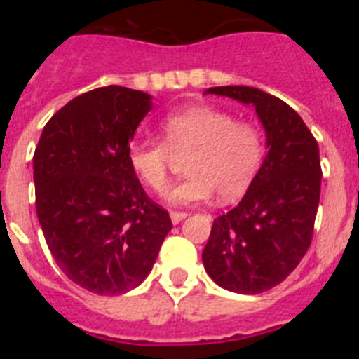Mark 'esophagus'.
<instances>
[{
    "instance_id": "obj_1",
    "label": "esophagus",
    "mask_w": 359,
    "mask_h": 359,
    "mask_svg": "<svg viewBox=\"0 0 359 359\" xmlns=\"http://www.w3.org/2000/svg\"><path fill=\"white\" fill-rule=\"evenodd\" d=\"M185 217H187L185 212H176V210L170 212V221H172L174 224H177V223H180V221H183V219H185Z\"/></svg>"
}]
</instances>
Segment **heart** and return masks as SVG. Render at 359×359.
Instances as JSON below:
<instances>
[{"label": "heart", "instance_id": "obj_1", "mask_svg": "<svg viewBox=\"0 0 359 359\" xmlns=\"http://www.w3.org/2000/svg\"><path fill=\"white\" fill-rule=\"evenodd\" d=\"M163 142L135 140L128 149L133 174L149 190L169 187L176 158H187L189 176L167 192L172 205L207 201L217 192L233 201L250 189L266 154L262 131L236 115L212 106H192L170 113L160 126Z\"/></svg>", "mask_w": 359, "mask_h": 359}]
</instances>
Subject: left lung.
I'll use <instances>...</instances> for the list:
<instances>
[{"mask_svg": "<svg viewBox=\"0 0 359 359\" xmlns=\"http://www.w3.org/2000/svg\"><path fill=\"white\" fill-rule=\"evenodd\" d=\"M207 93L252 104L269 151L239 205L214 219L203 264L224 290L262 293L300 264L313 239L322 185L318 144L297 111L266 91L217 86Z\"/></svg>", "mask_w": 359, "mask_h": 359, "instance_id": "1", "label": "left lung"}]
</instances>
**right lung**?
Wrapping results in <instances>:
<instances>
[{"instance_id": "add662e5", "label": "right lung", "mask_w": 359, "mask_h": 359, "mask_svg": "<svg viewBox=\"0 0 359 359\" xmlns=\"http://www.w3.org/2000/svg\"><path fill=\"white\" fill-rule=\"evenodd\" d=\"M151 95L122 86L82 93L57 111L34 152L36 210L62 273L97 294L135 290L172 228L128 161Z\"/></svg>"}]
</instances>
